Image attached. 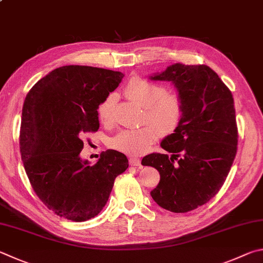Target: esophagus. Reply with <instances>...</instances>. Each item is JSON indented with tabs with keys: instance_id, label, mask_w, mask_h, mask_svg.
<instances>
[{
	"instance_id": "1",
	"label": "esophagus",
	"mask_w": 263,
	"mask_h": 263,
	"mask_svg": "<svg viewBox=\"0 0 263 263\" xmlns=\"http://www.w3.org/2000/svg\"><path fill=\"white\" fill-rule=\"evenodd\" d=\"M129 164H130L132 166H141V160L139 158L133 157L129 159Z\"/></svg>"
}]
</instances>
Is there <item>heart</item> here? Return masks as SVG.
<instances>
[{"label":"heart","instance_id":"1","mask_svg":"<svg viewBox=\"0 0 263 263\" xmlns=\"http://www.w3.org/2000/svg\"><path fill=\"white\" fill-rule=\"evenodd\" d=\"M124 93L129 99L144 107L143 127L126 129L115 135L109 142L110 148L127 155H143L163 134H171L181 123L185 106L180 95L166 92L165 87L135 76L129 80ZM115 96L108 95L101 100L97 114L101 123L113 121Z\"/></svg>","mask_w":263,"mask_h":263}]
</instances>
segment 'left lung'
Listing matches in <instances>:
<instances>
[{"mask_svg":"<svg viewBox=\"0 0 263 263\" xmlns=\"http://www.w3.org/2000/svg\"><path fill=\"white\" fill-rule=\"evenodd\" d=\"M151 80L172 82L185 113L173 134L160 143L172 155L154 153L142 159V165L160 174L158 186L150 193L156 203L172 213H188L217 194L236 158L233 96L205 64L176 63Z\"/></svg>","mask_w":263,"mask_h":263,"instance_id":"1","label":"left lung"}]
</instances>
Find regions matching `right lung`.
Masks as SVG:
<instances>
[{"label":"right lung","mask_w":263,"mask_h":263,"mask_svg":"<svg viewBox=\"0 0 263 263\" xmlns=\"http://www.w3.org/2000/svg\"><path fill=\"white\" fill-rule=\"evenodd\" d=\"M123 73L89 66H63L41 78L26 95L20 149L25 172L41 202L60 217L85 222L108 201L128 159L103 151L95 165L82 160L83 139L99 129L97 108Z\"/></svg>","instance_id":"right-lung-1"}]
</instances>
